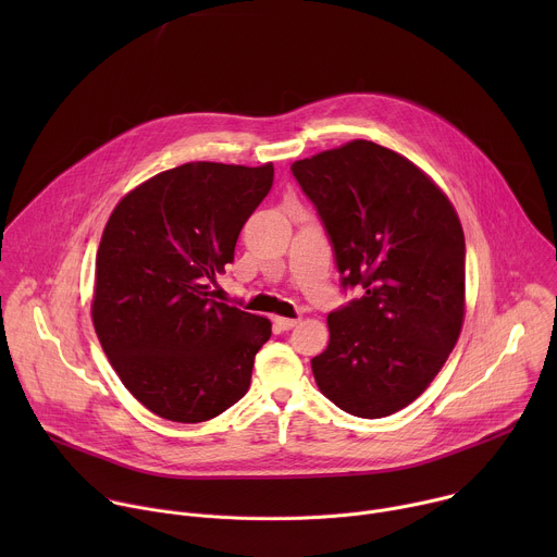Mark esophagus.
<instances>
[{"mask_svg":"<svg viewBox=\"0 0 557 557\" xmlns=\"http://www.w3.org/2000/svg\"><path fill=\"white\" fill-rule=\"evenodd\" d=\"M275 324L282 329V331H290L299 324V317H275Z\"/></svg>","mask_w":557,"mask_h":557,"instance_id":"34e87169","label":"esophagus"}]
</instances>
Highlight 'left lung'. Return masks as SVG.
<instances>
[{"label":"left lung","mask_w":557,"mask_h":557,"mask_svg":"<svg viewBox=\"0 0 557 557\" xmlns=\"http://www.w3.org/2000/svg\"><path fill=\"white\" fill-rule=\"evenodd\" d=\"M290 172L329 233L342 288H363L329 314V348L310 359L314 381L352 417L399 412L460 335V220L414 163L372 140L295 161Z\"/></svg>","instance_id":"obj_1"}]
</instances>
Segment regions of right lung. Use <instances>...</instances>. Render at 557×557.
<instances>
[{
	"instance_id": "add662e5",
	"label": "right lung",
	"mask_w": 557,
	"mask_h": 557,
	"mask_svg": "<svg viewBox=\"0 0 557 557\" xmlns=\"http://www.w3.org/2000/svg\"><path fill=\"white\" fill-rule=\"evenodd\" d=\"M273 165L185 163L112 211L97 253L92 322L123 385L153 414L209 421L247 394L267 317L213 299Z\"/></svg>"
}]
</instances>
